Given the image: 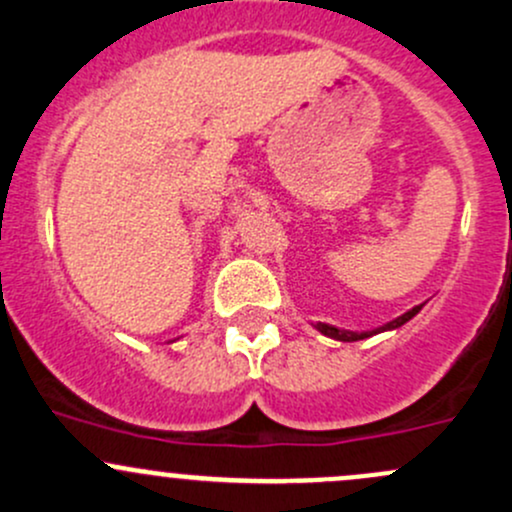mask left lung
<instances>
[{
  "label": "left lung",
  "mask_w": 512,
  "mask_h": 512,
  "mask_svg": "<svg viewBox=\"0 0 512 512\" xmlns=\"http://www.w3.org/2000/svg\"><path fill=\"white\" fill-rule=\"evenodd\" d=\"M419 309H422V304L414 306V309H410V311H405V314L397 316V319L390 321V324H385V326H380V328H373V331H360V333H358V331H343V328L328 326V324H316V328H319V331L324 333V336L336 338V341H346V343H351V341H363V338L375 336V333H383V331H392V328H400L402 324H407V321H410L412 316H417Z\"/></svg>",
  "instance_id": "8db88e82"
}]
</instances>
